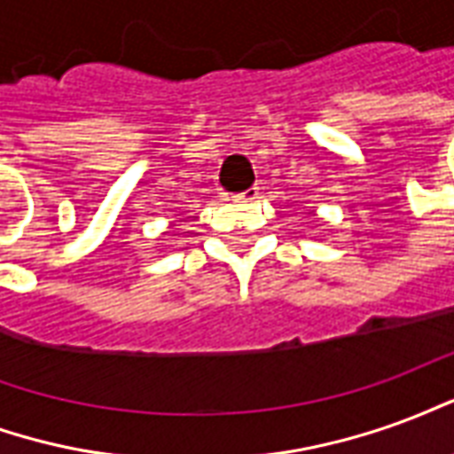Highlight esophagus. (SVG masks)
<instances>
[{
    "mask_svg": "<svg viewBox=\"0 0 454 454\" xmlns=\"http://www.w3.org/2000/svg\"><path fill=\"white\" fill-rule=\"evenodd\" d=\"M257 194H260V189L257 187H250V189H246V192H240V194H236V201H255L257 199Z\"/></svg>",
    "mask_w": 454,
    "mask_h": 454,
    "instance_id": "obj_1",
    "label": "esophagus"
}]
</instances>
